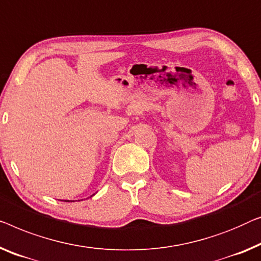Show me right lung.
<instances>
[{
	"mask_svg": "<svg viewBox=\"0 0 261 261\" xmlns=\"http://www.w3.org/2000/svg\"><path fill=\"white\" fill-rule=\"evenodd\" d=\"M93 195H94V194H93ZM93 195H92V196H93ZM65 201H71V200H65ZM73 201H74V200H73Z\"/></svg>",
	"mask_w": 261,
	"mask_h": 261,
	"instance_id": "right-lung-1",
	"label": "right lung"
}]
</instances>
